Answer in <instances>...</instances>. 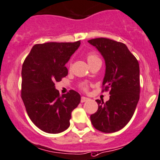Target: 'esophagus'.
Instances as JSON below:
<instances>
[{
	"mask_svg": "<svg viewBox=\"0 0 160 160\" xmlns=\"http://www.w3.org/2000/svg\"><path fill=\"white\" fill-rule=\"evenodd\" d=\"M88 100H89V98H87V97H81V100H80V102H81L82 103H83V102H87V101H88Z\"/></svg>",
	"mask_w": 160,
	"mask_h": 160,
	"instance_id": "1",
	"label": "esophagus"
}]
</instances>
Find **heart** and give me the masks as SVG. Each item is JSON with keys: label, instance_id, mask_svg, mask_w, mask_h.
<instances>
[{"label": "heart", "instance_id": "heart-1", "mask_svg": "<svg viewBox=\"0 0 160 160\" xmlns=\"http://www.w3.org/2000/svg\"><path fill=\"white\" fill-rule=\"evenodd\" d=\"M87 59H88V62H90L94 61V60L95 59H98V56L94 53H93V52H90V53L88 54ZM80 89H82L83 91H87V90L88 89V85L87 84V83H83L80 85Z\"/></svg>", "mask_w": 160, "mask_h": 160}]
</instances>
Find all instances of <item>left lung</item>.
<instances>
[{
    "label": "left lung",
    "instance_id": "left-lung-1",
    "mask_svg": "<svg viewBox=\"0 0 160 160\" xmlns=\"http://www.w3.org/2000/svg\"><path fill=\"white\" fill-rule=\"evenodd\" d=\"M102 54L105 62L102 86L109 90V100H96L97 112L91 116L95 129L113 133L124 128L131 120L139 101L140 69L138 61L121 42L110 39L95 38L88 41Z\"/></svg>",
    "mask_w": 160,
    "mask_h": 160
}]
</instances>
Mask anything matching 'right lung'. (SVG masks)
<instances>
[{
	"instance_id": "add662e5",
	"label": "right lung",
	"mask_w": 160,
	"mask_h": 160,
	"mask_svg": "<svg viewBox=\"0 0 160 160\" xmlns=\"http://www.w3.org/2000/svg\"><path fill=\"white\" fill-rule=\"evenodd\" d=\"M80 44V41L35 44L23 62L22 99L29 119L46 133L66 131L72 110L80 102L78 92L70 90L60 96L55 86V82L68 75L65 65Z\"/></svg>"
}]
</instances>
